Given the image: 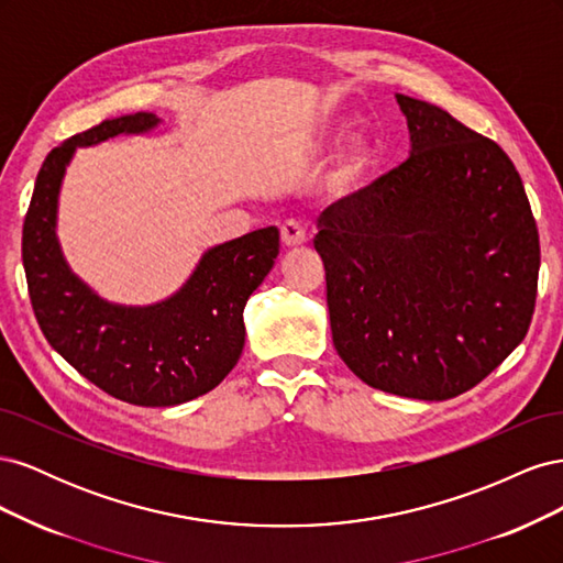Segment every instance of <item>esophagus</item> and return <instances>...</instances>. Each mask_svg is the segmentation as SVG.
<instances>
[{"instance_id": "1", "label": "esophagus", "mask_w": 563, "mask_h": 563, "mask_svg": "<svg viewBox=\"0 0 563 563\" xmlns=\"http://www.w3.org/2000/svg\"><path fill=\"white\" fill-rule=\"evenodd\" d=\"M305 242H308V232H305L302 223H298V220H286L282 225V244L291 249L302 246Z\"/></svg>"}]
</instances>
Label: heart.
I'll list each match as a JSON object with an SVG mask.
<instances>
[{"label": "heart", "mask_w": 563, "mask_h": 563, "mask_svg": "<svg viewBox=\"0 0 563 563\" xmlns=\"http://www.w3.org/2000/svg\"><path fill=\"white\" fill-rule=\"evenodd\" d=\"M364 162H366V150L364 147H354L350 155H347V159H345L343 180H347L350 176H354L356 172H360V168L364 166Z\"/></svg>", "instance_id": "obj_1"}]
</instances>
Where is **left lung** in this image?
Instances as JSON below:
<instances>
[{"label": "left lung", "instance_id": "left-lung-1", "mask_svg": "<svg viewBox=\"0 0 563 563\" xmlns=\"http://www.w3.org/2000/svg\"><path fill=\"white\" fill-rule=\"evenodd\" d=\"M411 157L317 218L314 249L340 360L422 401L463 395L528 333L540 242L498 143L397 93Z\"/></svg>", "mask_w": 563, "mask_h": 563}]
</instances>
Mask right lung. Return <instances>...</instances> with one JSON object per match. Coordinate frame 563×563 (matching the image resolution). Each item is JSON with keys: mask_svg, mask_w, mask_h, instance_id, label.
Wrapping results in <instances>:
<instances>
[{"mask_svg": "<svg viewBox=\"0 0 563 563\" xmlns=\"http://www.w3.org/2000/svg\"><path fill=\"white\" fill-rule=\"evenodd\" d=\"M157 124L152 112L114 117L51 150L23 223L30 302L48 345L96 387L135 406H176L220 385L244 350L246 300L279 255L275 225L253 230L209 249L180 291L145 308L108 302L75 275L56 236L75 150Z\"/></svg>", "mask_w": 563, "mask_h": 563, "instance_id": "add662e5", "label": "right lung"}]
</instances>
